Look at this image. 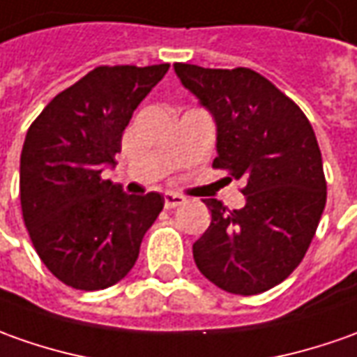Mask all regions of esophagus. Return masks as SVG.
I'll return each instance as SVG.
<instances>
[{
	"mask_svg": "<svg viewBox=\"0 0 357 357\" xmlns=\"http://www.w3.org/2000/svg\"><path fill=\"white\" fill-rule=\"evenodd\" d=\"M185 203V197L183 195H178V193H166L164 195V205H166V209H176L179 205H183Z\"/></svg>",
	"mask_w": 357,
	"mask_h": 357,
	"instance_id": "esophagus-1",
	"label": "esophagus"
}]
</instances>
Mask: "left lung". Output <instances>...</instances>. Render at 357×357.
<instances>
[{
    "label": "left lung",
    "instance_id": "obj_1",
    "mask_svg": "<svg viewBox=\"0 0 357 357\" xmlns=\"http://www.w3.org/2000/svg\"><path fill=\"white\" fill-rule=\"evenodd\" d=\"M217 125L213 168L242 179L246 205L205 199L209 229L193 244L199 271L234 295L275 287L305 258L326 205L321 148L309 119L250 68L174 64Z\"/></svg>",
    "mask_w": 357,
    "mask_h": 357
}]
</instances>
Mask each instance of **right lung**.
<instances>
[{
    "label": "right lung",
    "instance_id": "obj_1",
    "mask_svg": "<svg viewBox=\"0 0 357 357\" xmlns=\"http://www.w3.org/2000/svg\"><path fill=\"white\" fill-rule=\"evenodd\" d=\"M168 68H96L58 93L26 130L23 220L38 258L74 289H107L123 280L164 209L160 193L128 195L101 172L117 164L123 130Z\"/></svg>",
    "mask_w": 357,
    "mask_h": 357
}]
</instances>
